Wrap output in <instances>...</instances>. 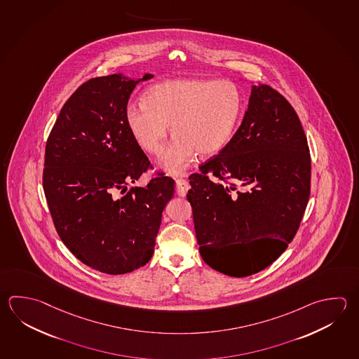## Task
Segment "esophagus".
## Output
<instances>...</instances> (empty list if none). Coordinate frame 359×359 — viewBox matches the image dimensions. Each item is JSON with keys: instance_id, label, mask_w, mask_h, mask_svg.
Masks as SVG:
<instances>
[{"instance_id": "obj_1", "label": "esophagus", "mask_w": 359, "mask_h": 359, "mask_svg": "<svg viewBox=\"0 0 359 359\" xmlns=\"http://www.w3.org/2000/svg\"><path fill=\"white\" fill-rule=\"evenodd\" d=\"M190 189V185L185 179H177L176 180V193L177 196H185L188 190Z\"/></svg>"}]
</instances>
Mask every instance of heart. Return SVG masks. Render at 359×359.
Wrapping results in <instances>:
<instances>
[{
    "instance_id": "obj_1",
    "label": "heart",
    "mask_w": 359,
    "mask_h": 359,
    "mask_svg": "<svg viewBox=\"0 0 359 359\" xmlns=\"http://www.w3.org/2000/svg\"><path fill=\"white\" fill-rule=\"evenodd\" d=\"M243 91L229 80L177 79L147 88L143 104H129L124 118L135 143L158 155L169 135L158 166L182 174L196 154L213 156L232 141L244 115Z\"/></svg>"
}]
</instances>
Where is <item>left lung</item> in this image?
I'll list each match as a JSON object with an SVG mask.
<instances>
[{"instance_id": "8db88e82", "label": "left lung", "mask_w": 359, "mask_h": 359, "mask_svg": "<svg viewBox=\"0 0 359 359\" xmlns=\"http://www.w3.org/2000/svg\"><path fill=\"white\" fill-rule=\"evenodd\" d=\"M189 180L204 262L230 277L263 271L293 240L310 198L311 157L297 113L271 86H252L232 141Z\"/></svg>"}]
</instances>
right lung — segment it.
I'll use <instances>...</instances> for the list:
<instances>
[{
  "instance_id": "1",
  "label": "right lung",
  "mask_w": 359,
  "mask_h": 359,
  "mask_svg": "<svg viewBox=\"0 0 359 359\" xmlns=\"http://www.w3.org/2000/svg\"><path fill=\"white\" fill-rule=\"evenodd\" d=\"M142 79L122 74L82 83L65 102L46 144L43 188L55 230L83 264L124 274L149 263L175 182L158 175L128 185L152 165L124 111Z\"/></svg>"
}]
</instances>
